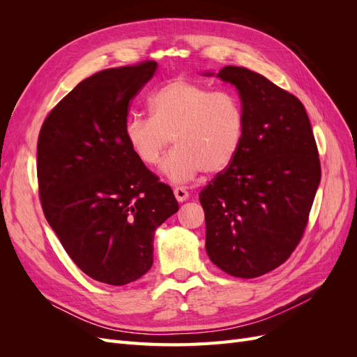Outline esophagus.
I'll list each match as a JSON object with an SVG mask.
<instances>
[{
  "label": "esophagus",
  "mask_w": 357,
  "mask_h": 357,
  "mask_svg": "<svg viewBox=\"0 0 357 357\" xmlns=\"http://www.w3.org/2000/svg\"><path fill=\"white\" fill-rule=\"evenodd\" d=\"M172 192H174V197L178 202H183V201H186L189 198L188 190L185 188H181V186H176Z\"/></svg>",
  "instance_id": "obj_1"
}]
</instances>
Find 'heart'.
<instances>
[{"instance_id":"heart-1","label":"heart","mask_w":357,"mask_h":357,"mask_svg":"<svg viewBox=\"0 0 357 357\" xmlns=\"http://www.w3.org/2000/svg\"><path fill=\"white\" fill-rule=\"evenodd\" d=\"M149 109L152 116L126 119V144L142 164L155 167L174 139L176 147L162 164L174 183L195 178L201 171L219 174L243 146L245 116L241 100L232 92L177 79L150 96Z\"/></svg>"}]
</instances>
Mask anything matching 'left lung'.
Wrapping results in <instances>:
<instances>
[{"instance_id": "obj_1", "label": "left lung", "mask_w": 357, "mask_h": 357, "mask_svg": "<svg viewBox=\"0 0 357 357\" xmlns=\"http://www.w3.org/2000/svg\"><path fill=\"white\" fill-rule=\"evenodd\" d=\"M218 77L238 91L245 132L235 160L199 193L205 248L226 274L255 278L284 264L304 236L321 177L319 150L295 95L243 67Z\"/></svg>"}]
</instances>
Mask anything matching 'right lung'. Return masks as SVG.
<instances>
[{
    "mask_svg": "<svg viewBox=\"0 0 357 357\" xmlns=\"http://www.w3.org/2000/svg\"><path fill=\"white\" fill-rule=\"evenodd\" d=\"M158 63L102 70L53 107L37 144L38 195L49 225L84 274L112 286L144 275L153 235L177 213L171 188L126 144L132 98Z\"/></svg>",
    "mask_w": 357,
    "mask_h": 357,
    "instance_id": "obj_1",
    "label": "right lung"
}]
</instances>
